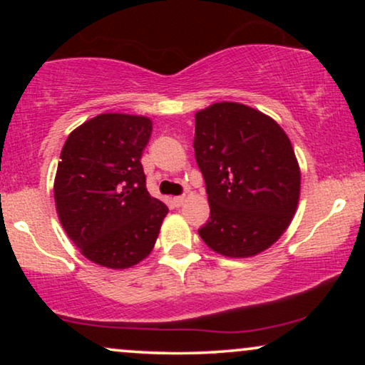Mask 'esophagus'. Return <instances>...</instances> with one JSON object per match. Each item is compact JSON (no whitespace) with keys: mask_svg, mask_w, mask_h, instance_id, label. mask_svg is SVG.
<instances>
[{"mask_svg":"<svg viewBox=\"0 0 365 365\" xmlns=\"http://www.w3.org/2000/svg\"><path fill=\"white\" fill-rule=\"evenodd\" d=\"M173 202H174V206H182L184 202H186V196H176V197H173Z\"/></svg>","mask_w":365,"mask_h":365,"instance_id":"esophagus-1","label":"esophagus"}]
</instances>
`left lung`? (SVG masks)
<instances>
[{"label": "left lung", "instance_id": "1", "mask_svg": "<svg viewBox=\"0 0 365 365\" xmlns=\"http://www.w3.org/2000/svg\"><path fill=\"white\" fill-rule=\"evenodd\" d=\"M194 154L211 216L199 236L227 257H251L282 236L297 209L301 171L284 129L257 109L214 103L196 113Z\"/></svg>", "mask_w": 365, "mask_h": 365}]
</instances>
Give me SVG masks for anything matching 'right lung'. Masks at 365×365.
<instances>
[{"mask_svg":"<svg viewBox=\"0 0 365 365\" xmlns=\"http://www.w3.org/2000/svg\"><path fill=\"white\" fill-rule=\"evenodd\" d=\"M149 118L108 113L83 123L64 143L54 202L69 239L89 261L128 269L153 251L168 206L146 189L141 156Z\"/></svg>","mask_w":365,"mask_h":365,"instance_id":"obj_1","label":"right lung"}]
</instances>
